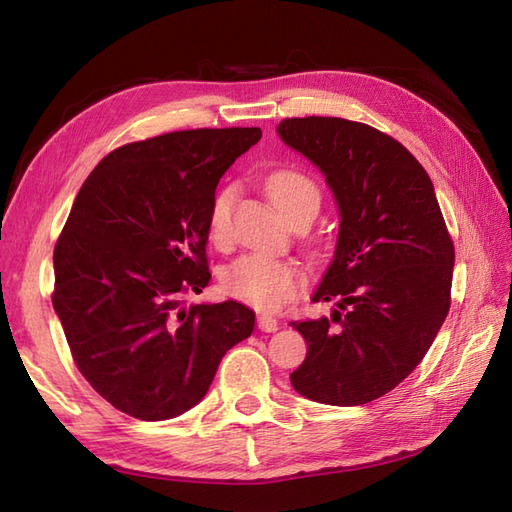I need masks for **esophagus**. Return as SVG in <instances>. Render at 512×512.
Listing matches in <instances>:
<instances>
[{
    "mask_svg": "<svg viewBox=\"0 0 512 512\" xmlns=\"http://www.w3.org/2000/svg\"><path fill=\"white\" fill-rule=\"evenodd\" d=\"M257 328L262 332H277L279 321L275 317H268V314H259L257 317Z\"/></svg>",
    "mask_w": 512,
    "mask_h": 512,
    "instance_id": "obj_1",
    "label": "esophagus"
}]
</instances>
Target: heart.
Here are the masks:
<instances>
[{"mask_svg":"<svg viewBox=\"0 0 512 512\" xmlns=\"http://www.w3.org/2000/svg\"><path fill=\"white\" fill-rule=\"evenodd\" d=\"M266 193L277 209L288 215L317 206L321 202L319 184L308 173L299 169H275L266 176ZM237 198V189L226 184L213 195L206 217V231L209 239L217 246H224L231 237V211ZM306 286L303 268L288 259H275L259 253H248L237 257L235 262L222 270V290L228 297L244 301L257 310L273 312L284 308L286 303L297 299Z\"/></svg>","mask_w":512,"mask_h":512,"instance_id":"1","label":"heart"}]
</instances>
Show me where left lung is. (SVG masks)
Segmentation results:
<instances>
[{"instance_id": "8db88e82", "label": "left lung", "mask_w": 512, "mask_h": 512, "mask_svg": "<svg viewBox=\"0 0 512 512\" xmlns=\"http://www.w3.org/2000/svg\"><path fill=\"white\" fill-rule=\"evenodd\" d=\"M277 132L323 171L341 211L312 297L339 310L290 323L308 343L290 383L323 405H365L416 369L447 319L453 239L431 178L396 138L332 116L284 118Z\"/></svg>"}]
</instances>
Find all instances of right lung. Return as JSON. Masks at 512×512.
Masks as SVG:
<instances>
[{
    "instance_id": "1",
    "label": "right lung",
    "mask_w": 512,
    "mask_h": 512,
    "mask_svg": "<svg viewBox=\"0 0 512 512\" xmlns=\"http://www.w3.org/2000/svg\"><path fill=\"white\" fill-rule=\"evenodd\" d=\"M259 127L184 129L107 154L54 246L52 306L79 372L118 411L169 420L209 391L255 328L237 301L193 303L209 284L206 217L224 171Z\"/></svg>"
}]
</instances>
